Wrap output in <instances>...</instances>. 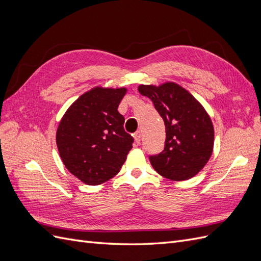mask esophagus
Segmentation results:
<instances>
[{"label": "esophagus", "mask_w": 261, "mask_h": 261, "mask_svg": "<svg viewBox=\"0 0 261 261\" xmlns=\"http://www.w3.org/2000/svg\"><path fill=\"white\" fill-rule=\"evenodd\" d=\"M140 139H141V132L137 130L135 133V141H136V144H140Z\"/></svg>", "instance_id": "1"}]
</instances>
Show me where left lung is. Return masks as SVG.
Segmentation results:
<instances>
[{"label":"left lung","instance_id":"8db88e82","mask_svg":"<svg viewBox=\"0 0 261 261\" xmlns=\"http://www.w3.org/2000/svg\"><path fill=\"white\" fill-rule=\"evenodd\" d=\"M138 91L153 102L165 125L164 150L150 155V163L165 178H192L213 151L215 129L209 114L191 92L175 83L140 85Z\"/></svg>","mask_w":261,"mask_h":261}]
</instances>
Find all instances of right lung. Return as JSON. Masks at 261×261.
Instances as JSON below:
<instances>
[{
    "label": "right lung",
    "mask_w": 261,
    "mask_h": 261,
    "mask_svg": "<svg viewBox=\"0 0 261 261\" xmlns=\"http://www.w3.org/2000/svg\"><path fill=\"white\" fill-rule=\"evenodd\" d=\"M126 88L94 87L63 115L57 130L61 159L87 185H99L120 172L134 138L124 129L117 111Z\"/></svg>",
    "instance_id": "right-lung-1"
}]
</instances>
